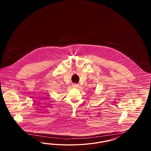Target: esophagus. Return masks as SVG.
<instances>
[{"mask_svg":"<svg viewBox=\"0 0 151 151\" xmlns=\"http://www.w3.org/2000/svg\"><path fill=\"white\" fill-rule=\"evenodd\" d=\"M73 87H74V88H78V87H79V85L74 83V84L73 85Z\"/></svg>","mask_w":151,"mask_h":151,"instance_id":"obj_1","label":"esophagus"}]
</instances>
